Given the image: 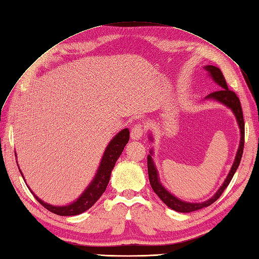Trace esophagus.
<instances>
[{
	"mask_svg": "<svg viewBox=\"0 0 259 259\" xmlns=\"http://www.w3.org/2000/svg\"><path fill=\"white\" fill-rule=\"evenodd\" d=\"M144 134V128L142 124H136L133 126L132 131H131V138L133 141H137V139L142 138Z\"/></svg>",
	"mask_w": 259,
	"mask_h": 259,
	"instance_id": "34e87169",
	"label": "esophagus"
}]
</instances>
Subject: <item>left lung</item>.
Returning <instances> with one entry per match:
<instances>
[{"mask_svg":"<svg viewBox=\"0 0 259 259\" xmlns=\"http://www.w3.org/2000/svg\"><path fill=\"white\" fill-rule=\"evenodd\" d=\"M205 69L209 73V76H211V78L217 83H218L219 87L221 88L219 90H217V92L209 94L206 97V99H213V100L219 101L232 110V112L234 113V115L236 117L237 124H239L240 130H241L240 147H239V149H237L235 160H234L231 170H230L226 181L223 182L222 186L219 188L218 192L213 195V197H211L210 199H208L204 202H186V201L179 199L176 196H173L171 193L167 192L163 187V185L160 183L159 178H158V171H157L156 165H155V163H153L152 158H151L152 150H150V155L147 157V165H148V177H149V182H150L152 190L167 207H170L171 209H173V210L179 211V212H192V211L199 210V209H201V208H205V207H208L211 204H213V202L221 196V194L225 192V190L230 184V182H231L234 173L237 169V166H239V164L241 162V158L243 155L244 134H245V127H244V125L245 124H244V118H243V112H242L240 99L237 98V96L235 95L234 92H232V90H230L228 88L225 76H223L222 72L218 67L212 66V65H207V66H205ZM149 139H151V136L149 137Z\"/></svg>","mask_w":259,"mask_h":259,"instance_id":"left-lung-1","label":"left lung"}]
</instances>
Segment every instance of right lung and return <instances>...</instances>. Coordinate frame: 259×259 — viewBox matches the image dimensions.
<instances>
[{
  "instance_id": "obj_1",
  "label": "right lung",
  "mask_w": 259,
  "mask_h": 259,
  "mask_svg": "<svg viewBox=\"0 0 259 259\" xmlns=\"http://www.w3.org/2000/svg\"><path fill=\"white\" fill-rule=\"evenodd\" d=\"M130 139V131L128 128H124L120 133L112 138L108 145V147L104 150L103 157L101 159V162L98 171L96 173V177L92 181L83 193L77 198V200L73 201L72 204L66 206H53L50 204H47L44 200H41L39 197L33 194V196L42 205L49 211H51L55 214L59 215H76L82 213L83 211L88 210L90 207H93L95 202L101 197V195L106 191L108 186V183L110 181L111 172H112L113 167L115 165L116 160L121 156V153L124 149V147L126 146ZM20 171V170H19ZM22 173V171H20ZM23 177V173H22ZM24 178V177H23Z\"/></svg>"
}]
</instances>
